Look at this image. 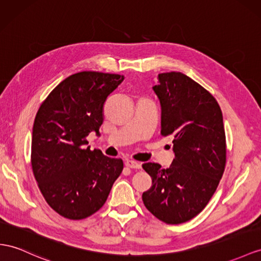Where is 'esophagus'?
Listing matches in <instances>:
<instances>
[{
    "instance_id": "1",
    "label": "esophagus",
    "mask_w": 261,
    "mask_h": 261,
    "mask_svg": "<svg viewBox=\"0 0 261 261\" xmlns=\"http://www.w3.org/2000/svg\"><path fill=\"white\" fill-rule=\"evenodd\" d=\"M124 164H125V166H128V168H130V169H140V166H141V164L136 162V161H132V160H126Z\"/></svg>"
}]
</instances>
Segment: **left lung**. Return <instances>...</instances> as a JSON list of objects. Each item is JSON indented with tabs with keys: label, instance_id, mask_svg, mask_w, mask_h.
<instances>
[{
	"label": "left lung",
	"instance_id": "8db88e82",
	"mask_svg": "<svg viewBox=\"0 0 261 261\" xmlns=\"http://www.w3.org/2000/svg\"><path fill=\"white\" fill-rule=\"evenodd\" d=\"M153 90L161 103V135L174 138L175 159L168 169L142 164L152 178L142 200L163 223L182 224L205 208L224 174L223 115L212 93L182 72L160 73Z\"/></svg>",
	"mask_w": 261,
	"mask_h": 261
}]
</instances>
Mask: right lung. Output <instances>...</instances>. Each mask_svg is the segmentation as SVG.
<instances>
[{
	"label": "right lung",
	"instance_id": "1",
	"mask_svg": "<svg viewBox=\"0 0 261 261\" xmlns=\"http://www.w3.org/2000/svg\"><path fill=\"white\" fill-rule=\"evenodd\" d=\"M124 76L80 71L67 77L36 113L32 135L33 174L47 204L59 215L79 220L99 211L123 170L121 159L87 148L99 133L103 105Z\"/></svg>",
	"mask_w": 261,
	"mask_h": 261
}]
</instances>
